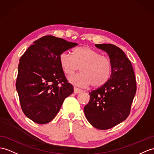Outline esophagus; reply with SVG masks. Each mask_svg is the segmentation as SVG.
<instances>
[{"mask_svg": "<svg viewBox=\"0 0 154 154\" xmlns=\"http://www.w3.org/2000/svg\"><path fill=\"white\" fill-rule=\"evenodd\" d=\"M82 92V90L80 88H78L76 87H74V93H80Z\"/></svg>", "mask_w": 154, "mask_h": 154, "instance_id": "esophagus-1", "label": "esophagus"}]
</instances>
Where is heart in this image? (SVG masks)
<instances>
[{
    "label": "heart",
    "instance_id": "b5f03b06",
    "mask_svg": "<svg viewBox=\"0 0 154 154\" xmlns=\"http://www.w3.org/2000/svg\"><path fill=\"white\" fill-rule=\"evenodd\" d=\"M61 69L67 75H72L80 69L82 72L70 76L69 80L74 85L99 88L105 85L112 75L110 60L99 51L88 46L75 48L72 55L63 52L59 55Z\"/></svg>",
    "mask_w": 154,
    "mask_h": 154
}]
</instances>
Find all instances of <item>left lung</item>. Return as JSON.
Wrapping results in <instances>:
<instances>
[{
  "mask_svg": "<svg viewBox=\"0 0 154 154\" xmlns=\"http://www.w3.org/2000/svg\"><path fill=\"white\" fill-rule=\"evenodd\" d=\"M110 59L112 75L103 87L89 92L90 99L84 107L88 121L95 128L106 130L128 117L137 91L135 75L129 59L120 48L111 44H95Z\"/></svg>",
  "mask_w": 154,
  "mask_h": 154,
  "instance_id": "left-lung-1",
  "label": "left lung"
}]
</instances>
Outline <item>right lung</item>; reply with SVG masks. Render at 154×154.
Instances as JSON below:
<instances>
[{"label":"right lung","instance_id":"obj_1","mask_svg":"<svg viewBox=\"0 0 154 154\" xmlns=\"http://www.w3.org/2000/svg\"><path fill=\"white\" fill-rule=\"evenodd\" d=\"M20 59L16 80L21 108L38 124L50 122L63 101L74 92L59 63V55L78 44L54 36L35 40Z\"/></svg>","mask_w":154,"mask_h":154}]
</instances>
